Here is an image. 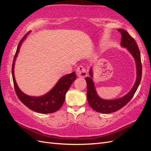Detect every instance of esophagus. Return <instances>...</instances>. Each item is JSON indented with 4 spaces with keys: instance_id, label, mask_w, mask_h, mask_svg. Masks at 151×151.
Returning <instances> with one entry per match:
<instances>
[{
    "instance_id": "esophagus-1",
    "label": "esophagus",
    "mask_w": 151,
    "mask_h": 151,
    "mask_svg": "<svg viewBox=\"0 0 151 151\" xmlns=\"http://www.w3.org/2000/svg\"><path fill=\"white\" fill-rule=\"evenodd\" d=\"M76 75L78 77H85L87 75V71L86 69L82 65H80L77 69H76Z\"/></svg>"
}]
</instances>
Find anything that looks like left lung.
I'll list each match as a JSON object with an SVG mask.
<instances>
[{
    "label": "left lung",
    "mask_w": 151,
    "mask_h": 151,
    "mask_svg": "<svg viewBox=\"0 0 151 151\" xmlns=\"http://www.w3.org/2000/svg\"><path fill=\"white\" fill-rule=\"evenodd\" d=\"M117 30L121 34V46L127 48V49L129 50V52L132 54L135 59L137 68V78L135 84L131 89V91L123 97L111 101L103 100L99 97L96 93L93 82L91 78L92 77V70L91 69L89 71V75L91 77H86L85 79L86 83H87L88 101L93 110L102 114L112 113V112L120 110L121 108L124 106L133 97L140 84L141 80H142V65L138 46H137L135 40L130 36L127 31L123 29H118Z\"/></svg>",
    "instance_id": "1"
}]
</instances>
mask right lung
Segmentation results:
<instances>
[{"label":"right lung","mask_w":151,"mask_h":151,"mask_svg":"<svg viewBox=\"0 0 151 151\" xmlns=\"http://www.w3.org/2000/svg\"><path fill=\"white\" fill-rule=\"evenodd\" d=\"M27 34L22 37L21 41H19L12 63V72L15 93L19 100L30 110L41 114L53 113V112L58 110L62 106L65 99L66 93L69 90L70 85L76 78L75 72L69 74V75H67L61 78L56 85L52 89V90L41 97H30V96L23 93L19 89L17 84H16L14 77V62L19 50V47L21 46L22 41L24 40Z\"/></svg>","instance_id":"1"}]
</instances>
